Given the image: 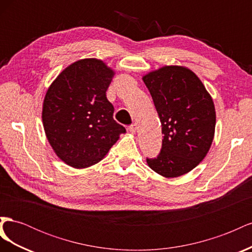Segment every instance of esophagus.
I'll return each mask as SVG.
<instances>
[{"instance_id": "esophagus-1", "label": "esophagus", "mask_w": 252, "mask_h": 252, "mask_svg": "<svg viewBox=\"0 0 252 252\" xmlns=\"http://www.w3.org/2000/svg\"><path fill=\"white\" fill-rule=\"evenodd\" d=\"M138 128H139L138 125H136V124H132L131 126L128 127V130L130 131L132 134H134L136 131H138Z\"/></svg>"}]
</instances>
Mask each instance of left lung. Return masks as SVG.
<instances>
[{
	"instance_id": "left-lung-1",
	"label": "left lung",
	"mask_w": 252,
	"mask_h": 252,
	"mask_svg": "<svg viewBox=\"0 0 252 252\" xmlns=\"http://www.w3.org/2000/svg\"><path fill=\"white\" fill-rule=\"evenodd\" d=\"M162 124L163 142L150 168L164 178L191 171L207 156L215 138L216 108L210 94L189 68L165 65L143 75Z\"/></svg>"
}]
</instances>
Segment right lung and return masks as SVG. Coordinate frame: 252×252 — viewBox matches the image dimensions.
<instances>
[{"label":"right lung","instance_id":"obj_1","mask_svg":"<svg viewBox=\"0 0 252 252\" xmlns=\"http://www.w3.org/2000/svg\"><path fill=\"white\" fill-rule=\"evenodd\" d=\"M116 74L89 58L67 66L48 87L42 108L45 134L60 159L84 169L105 158L126 129L113 119L107 91Z\"/></svg>","mask_w":252,"mask_h":252}]
</instances>
